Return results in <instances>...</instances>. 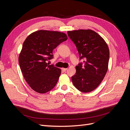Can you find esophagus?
<instances>
[{"label": "esophagus", "instance_id": "esophagus-1", "mask_svg": "<svg viewBox=\"0 0 130 130\" xmlns=\"http://www.w3.org/2000/svg\"><path fill=\"white\" fill-rule=\"evenodd\" d=\"M67 70V68H62V70L63 72H66V70Z\"/></svg>", "mask_w": 130, "mask_h": 130}]
</instances>
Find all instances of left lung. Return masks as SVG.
<instances>
[{"label":"left lung","mask_w":130,"mask_h":130,"mask_svg":"<svg viewBox=\"0 0 130 130\" xmlns=\"http://www.w3.org/2000/svg\"><path fill=\"white\" fill-rule=\"evenodd\" d=\"M68 35L76 45L84 66H76L72 77L74 86L80 91L88 93L96 89L107 72L109 52L104 38L90 29L68 31Z\"/></svg>","instance_id":"obj_1"}]
</instances>
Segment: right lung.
I'll use <instances>...</instances> for the list:
<instances>
[{"label":"right lung","mask_w":130,"mask_h":130,"mask_svg":"<svg viewBox=\"0 0 130 130\" xmlns=\"http://www.w3.org/2000/svg\"><path fill=\"white\" fill-rule=\"evenodd\" d=\"M67 39L64 32L44 30L35 31L25 39L19 64L24 79L34 91L45 93L56 85L61 70L46 62L53 58V50Z\"/></svg>","instance_id":"1"}]
</instances>
